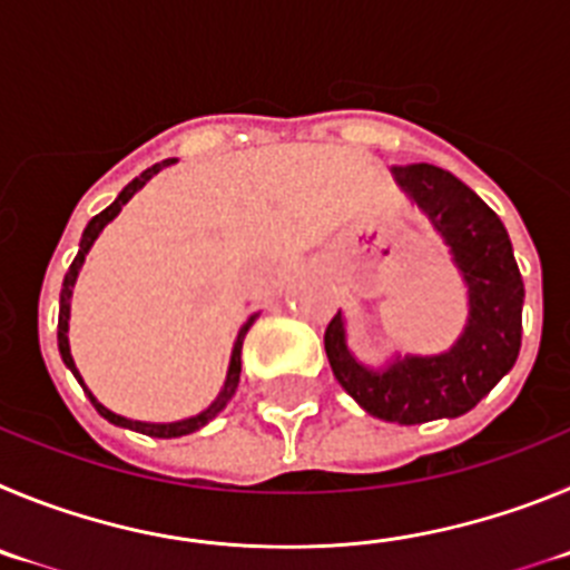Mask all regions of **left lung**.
<instances>
[{
	"mask_svg": "<svg viewBox=\"0 0 570 570\" xmlns=\"http://www.w3.org/2000/svg\"><path fill=\"white\" fill-rule=\"evenodd\" d=\"M394 178L451 247L469 284V326L438 357H403L386 372H368L348 355L341 312L330 321L323 346L337 383L374 417L414 425L460 417L511 372L522 341V275L494 209L460 178L434 164L394 167Z\"/></svg>",
	"mask_w": 570,
	"mask_h": 570,
	"instance_id": "obj_1",
	"label": "left lung"
}]
</instances>
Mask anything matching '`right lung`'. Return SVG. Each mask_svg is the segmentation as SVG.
<instances>
[{
    "label": "right lung",
    "instance_id": "obj_1",
    "mask_svg": "<svg viewBox=\"0 0 570 570\" xmlns=\"http://www.w3.org/2000/svg\"><path fill=\"white\" fill-rule=\"evenodd\" d=\"M173 161H176V158H167V161L153 164V167H147V170L141 173V176L132 178V181L127 184L125 189H121L119 198H116V202H112L110 207H107V209H101V213L96 215V218H90V224H87L85 233H81L79 255H76L73 264H70V269H68V275H65V284H61V297H59V352H61V361L68 363L70 372H73L76 377H79V372H76V363H73V357H70V343H68V317H70V295H73L76 275H79L81 264H85L87 249L94 247V240L99 238L101 229H105L107 224H110L112 218H116V215L121 213V207H125V204L130 202L132 196H136L138 189L145 187V184L150 181V178L156 176L158 170H161V167H167V164H173ZM253 321H255V317H249V321L244 323V326H240L238 341H235V348H233V361H229L227 381H224V392L218 394V400H215V403H213V406L207 409V412L196 414V417L181 420V423H138V420H127V417H121V414H112L110 409L101 406L99 400H96L94 394H90V392H87V389H85L87 397H90V403H94L96 412H99L101 417L110 420V423H116V425H125V429H132V432L150 434V438H181V434L196 432V429H202V425H207L209 420L215 417V414L222 412V409L227 406V400L233 397V394H235V386H238V377H240V346H244V337H247V332H249V326H253ZM79 383H81V377H79ZM81 386H85V383H81Z\"/></svg>",
    "mask_w": 570,
    "mask_h": 570
}]
</instances>
